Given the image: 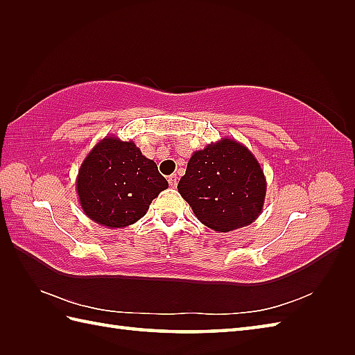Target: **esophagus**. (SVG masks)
Wrapping results in <instances>:
<instances>
[{"label":"esophagus","mask_w":355,"mask_h":355,"mask_svg":"<svg viewBox=\"0 0 355 355\" xmlns=\"http://www.w3.org/2000/svg\"><path fill=\"white\" fill-rule=\"evenodd\" d=\"M168 182L172 187H177V183H178V177L175 175V173H172V175L168 177Z\"/></svg>","instance_id":"1"}]
</instances>
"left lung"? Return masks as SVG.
I'll list each match as a JSON object with an SVG mask.
<instances>
[{
    "label": "left lung",
    "mask_w": 355,
    "mask_h": 355,
    "mask_svg": "<svg viewBox=\"0 0 355 355\" xmlns=\"http://www.w3.org/2000/svg\"><path fill=\"white\" fill-rule=\"evenodd\" d=\"M267 183L261 164L244 145L223 139L195 150L178 192L195 216L216 232L252 224L262 212Z\"/></svg>",
    "instance_id": "8db88e82"
}]
</instances>
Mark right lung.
Returning a JSON list of instances; mask_svg holds the SVG:
<instances>
[{
	"mask_svg": "<svg viewBox=\"0 0 355 355\" xmlns=\"http://www.w3.org/2000/svg\"><path fill=\"white\" fill-rule=\"evenodd\" d=\"M168 186L157 164L132 141L105 137L82 163L76 191L88 218L119 229L145 216L150 202Z\"/></svg>",
	"mask_w": 355,
	"mask_h": 355,
	"instance_id": "add662e5",
	"label": "right lung"
}]
</instances>
